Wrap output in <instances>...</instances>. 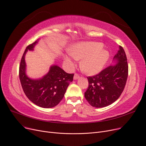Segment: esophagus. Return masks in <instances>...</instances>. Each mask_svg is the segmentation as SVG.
Returning <instances> with one entry per match:
<instances>
[{
    "mask_svg": "<svg viewBox=\"0 0 146 146\" xmlns=\"http://www.w3.org/2000/svg\"><path fill=\"white\" fill-rule=\"evenodd\" d=\"M74 80H77V79H78L79 78V74H77V73H75L74 74Z\"/></svg>",
    "mask_w": 146,
    "mask_h": 146,
    "instance_id": "34e87169",
    "label": "esophagus"
}]
</instances>
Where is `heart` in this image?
Masks as SVG:
<instances>
[{
	"label": "heart",
	"mask_w": 146,
	"mask_h": 146,
	"mask_svg": "<svg viewBox=\"0 0 146 146\" xmlns=\"http://www.w3.org/2000/svg\"><path fill=\"white\" fill-rule=\"evenodd\" d=\"M102 47L103 44L100 42H83L72 45L69 54L74 59L82 58L80 67L84 73L94 75L102 70L110 57L109 51ZM64 60L68 68L74 66L71 57L65 55Z\"/></svg>",
	"instance_id": "obj_1"
}]
</instances>
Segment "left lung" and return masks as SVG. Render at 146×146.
Returning a JSON list of instances; mask_svg holds the SVG:
<instances>
[{"instance_id": "8db88e82", "label": "left lung", "mask_w": 146, "mask_h": 146, "mask_svg": "<svg viewBox=\"0 0 146 146\" xmlns=\"http://www.w3.org/2000/svg\"><path fill=\"white\" fill-rule=\"evenodd\" d=\"M113 60L117 63L95 76L87 78L89 86L85 97L91 106L96 108L108 106L117 101L124 90L128 66L125 52L121 46Z\"/></svg>"}]
</instances>
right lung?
Listing matches in <instances>:
<instances>
[{
	"label": "right lung",
	"instance_id": "1",
	"mask_svg": "<svg viewBox=\"0 0 146 146\" xmlns=\"http://www.w3.org/2000/svg\"><path fill=\"white\" fill-rule=\"evenodd\" d=\"M38 41L29 45L24 52L19 65V79L23 90L31 101L44 108H52L62 100L69 83L73 80L74 74L67 73L59 66L52 65L42 78H28L25 56L28 50H34Z\"/></svg>",
	"mask_w": 146,
	"mask_h": 146
}]
</instances>
